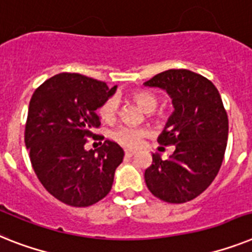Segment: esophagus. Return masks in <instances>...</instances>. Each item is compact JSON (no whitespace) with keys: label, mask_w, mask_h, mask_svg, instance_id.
Returning a JSON list of instances; mask_svg holds the SVG:
<instances>
[{"label":"esophagus","mask_w":252,"mask_h":252,"mask_svg":"<svg viewBox=\"0 0 252 252\" xmlns=\"http://www.w3.org/2000/svg\"><path fill=\"white\" fill-rule=\"evenodd\" d=\"M136 152L131 151V149H125V155L127 156V157H131V156H134Z\"/></svg>","instance_id":"34e87169"}]
</instances>
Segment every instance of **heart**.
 Wrapping results in <instances>:
<instances>
[{"instance_id": "1", "label": "heart", "mask_w": 252, "mask_h": 252, "mask_svg": "<svg viewBox=\"0 0 252 252\" xmlns=\"http://www.w3.org/2000/svg\"><path fill=\"white\" fill-rule=\"evenodd\" d=\"M131 97L139 107L147 113H152L158 107V97L151 91L139 90L131 94ZM120 103L116 96H109L101 103L99 107V116L103 121L112 122L117 117ZM148 135V131L143 127H134V126H120L111 132V138L125 147H138L141 140Z\"/></svg>"}]
</instances>
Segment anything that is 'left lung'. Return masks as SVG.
<instances>
[{"instance_id": "left-lung-1", "label": "left lung", "mask_w": 252, "mask_h": 252, "mask_svg": "<svg viewBox=\"0 0 252 252\" xmlns=\"http://www.w3.org/2000/svg\"><path fill=\"white\" fill-rule=\"evenodd\" d=\"M144 86L159 87L171 96L175 111L159 135L161 145H175L168 159L152 155L145 184L157 198L184 203L205 192L223 163L228 114L215 85L188 69H168Z\"/></svg>"}]
</instances>
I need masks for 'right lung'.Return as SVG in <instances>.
I'll use <instances>...</instances> for the list:
<instances>
[{
    "mask_svg": "<svg viewBox=\"0 0 252 252\" xmlns=\"http://www.w3.org/2000/svg\"><path fill=\"white\" fill-rule=\"evenodd\" d=\"M114 91L116 86L90 77L59 73L31 97L26 147L38 180L60 202L87 207L111 192L124 149L111 140L95 151H86L85 144L100 127L96 109Z\"/></svg>",
    "mask_w": 252,
    "mask_h": 252,
    "instance_id": "right-lung-1",
    "label": "right lung"
}]
</instances>
